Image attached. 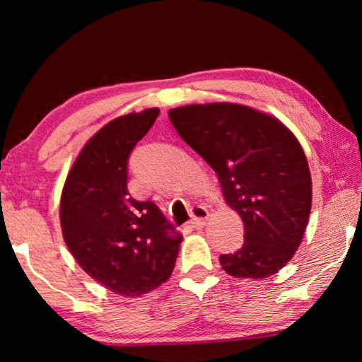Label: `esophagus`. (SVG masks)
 Returning a JSON list of instances; mask_svg holds the SVG:
<instances>
[{"label": "esophagus", "instance_id": "1", "mask_svg": "<svg viewBox=\"0 0 362 362\" xmlns=\"http://www.w3.org/2000/svg\"><path fill=\"white\" fill-rule=\"evenodd\" d=\"M209 220V212H207L206 207L196 206L193 207V218H192V226L193 228H203V226L207 223Z\"/></svg>", "mask_w": 362, "mask_h": 362}]
</instances>
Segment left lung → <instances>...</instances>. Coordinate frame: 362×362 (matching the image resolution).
Listing matches in <instances>:
<instances>
[{"label": "left lung", "mask_w": 362, "mask_h": 362, "mask_svg": "<svg viewBox=\"0 0 362 362\" xmlns=\"http://www.w3.org/2000/svg\"><path fill=\"white\" fill-rule=\"evenodd\" d=\"M169 118L244 223L243 247L220 255V265L235 278L278 273L302 243L311 211V174L297 137L274 116L230 102L177 107Z\"/></svg>", "instance_id": "obj_1"}]
</instances>
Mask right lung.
I'll list each match as a JSON object with an SVG mask.
<instances>
[{
    "label": "right lung",
    "instance_id": "add662e5",
    "mask_svg": "<svg viewBox=\"0 0 362 362\" xmlns=\"http://www.w3.org/2000/svg\"><path fill=\"white\" fill-rule=\"evenodd\" d=\"M159 108L122 115L79 151L60 196L66 247L90 278L122 297H139L168 281L182 236L151 201L127 192V159Z\"/></svg>",
    "mask_w": 362,
    "mask_h": 362
}]
</instances>
